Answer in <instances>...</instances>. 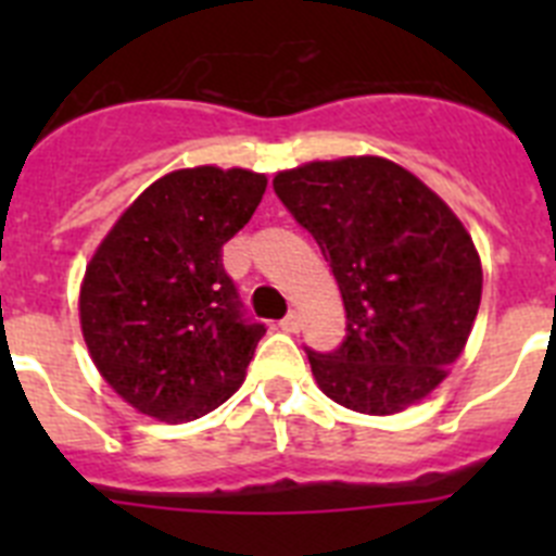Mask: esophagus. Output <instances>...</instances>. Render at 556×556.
I'll list each match as a JSON object with an SVG mask.
<instances>
[{
	"label": "esophagus",
	"instance_id": "obj_1",
	"mask_svg": "<svg viewBox=\"0 0 556 556\" xmlns=\"http://www.w3.org/2000/svg\"><path fill=\"white\" fill-rule=\"evenodd\" d=\"M278 326H281V331H287V333H298L301 331V317H298V314H289V317H283Z\"/></svg>",
	"mask_w": 556,
	"mask_h": 556
}]
</instances>
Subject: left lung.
Returning <instances> with one entry per match:
<instances>
[{
    "instance_id": "8db88e82",
    "label": "left lung",
    "mask_w": 556,
    "mask_h": 556,
    "mask_svg": "<svg viewBox=\"0 0 556 556\" xmlns=\"http://www.w3.org/2000/svg\"><path fill=\"white\" fill-rule=\"evenodd\" d=\"M314 236L345 306V342L312 353L314 381L362 415H397L448 378L481 303V258L454 211L381 155L308 161L273 178Z\"/></svg>"
}]
</instances>
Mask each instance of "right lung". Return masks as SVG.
Returning <instances> with one entry per match:
<instances>
[{
	"label": "right lung",
	"instance_id": "right-lung-1",
	"mask_svg": "<svg viewBox=\"0 0 556 556\" xmlns=\"http://www.w3.org/2000/svg\"><path fill=\"white\" fill-rule=\"evenodd\" d=\"M267 189L253 169L191 166L147 186L108 230L80 283L91 362L132 409L189 424L244 381L262 323H248L223 244Z\"/></svg>",
	"mask_w": 556,
	"mask_h": 556
}]
</instances>
